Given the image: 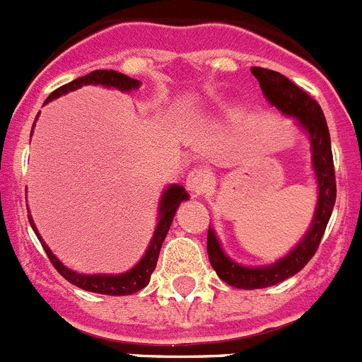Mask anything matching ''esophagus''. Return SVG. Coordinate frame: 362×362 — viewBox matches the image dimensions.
I'll use <instances>...</instances> for the list:
<instances>
[{
    "instance_id": "obj_1",
    "label": "esophagus",
    "mask_w": 362,
    "mask_h": 362,
    "mask_svg": "<svg viewBox=\"0 0 362 362\" xmlns=\"http://www.w3.org/2000/svg\"><path fill=\"white\" fill-rule=\"evenodd\" d=\"M209 184H211V175L205 170H192L191 173L187 175V180H185V185H187V191L194 197L198 194H204L207 191Z\"/></svg>"
}]
</instances>
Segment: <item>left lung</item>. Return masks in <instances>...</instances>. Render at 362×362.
I'll use <instances>...</instances> for the list:
<instances>
[{"instance_id": "8db88e82", "label": "left lung", "mask_w": 362, "mask_h": 362, "mask_svg": "<svg viewBox=\"0 0 362 362\" xmlns=\"http://www.w3.org/2000/svg\"><path fill=\"white\" fill-rule=\"evenodd\" d=\"M253 76L259 80L262 94L269 105L282 112V116L295 117L298 128L305 132L310 144V164L314 180L318 187V200L314 207V216L298 245L279 261L266 266H245L235 262L227 255L216 235L214 228L209 225L207 253L212 268L223 282L238 289H262L275 286L289 276L296 275L318 250L323 232L327 228L334 204H336V175H334L332 148L330 134L323 110L305 90L286 78L276 71L264 67H252Z\"/></svg>"}]
</instances>
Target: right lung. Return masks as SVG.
<instances>
[{"label": "right lung", "mask_w": 362, "mask_h": 362, "mask_svg": "<svg viewBox=\"0 0 362 362\" xmlns=\"http://www.w3.org/2000/svg\"><path fill=\"white\" fill-rule=\"evenodd\" d=\"M83 86H101L107 87V89H117L121 93H130V90L139 89L141 82L139 80H134L130 76L123 73H117V71H107V69H96L93 73L86 74V76H80V78L73 80V82L66 83V86L59 87L57 90H53L49 94V98L44 101V105L49 103V101L57 100L62 94L71 93V90H76ZM40 114V112H39ZM39 114H37L35 121L39 119ZM33 128H35V123L32 127V134ZM189 200V192L185 191L182 185L178 184H171L162 191L160 200H158V209H157V227H155L153 235H151V241L148 245L146 252L141 257V261L137 262L135 266H132L128 272L124 273H116V275H110V273H96V275H86V273H78L73 272L71 268H67L64 262L59 261L55 253L49 250V246L44 243L42 235L39 234L37 230L35 223H33L32 214L28 211V221L32 225L33 232H35L37 239L42 245L44 252L49 257L52 264L55 266L57 272L71 282L73 286L80 289H86V291L90 293H100V295H109V296H127V295H134V293L141 291L143 288H146L148 282H150V276L153 273L155 266H157V259L158 253H160V246L164 243L165 235H168V230H170L171 223H173L175 212L177 209L180 207L182 202Z\"/></svg>", "instance_id": "right-lung-1"}]
</instances>
